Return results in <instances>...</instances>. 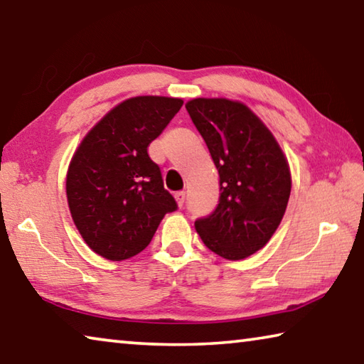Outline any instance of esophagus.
Wrapping results in <instances>:
<instances>
[{
  "label": "esophagus",
  "mask_w": 364,
  "mask_h": 364,
  "mask_svg": "<svg viewBox=\"0 0 364 364\" xmlns=\"http://www.w3.org/2000/svg\"><path fill=\"white\" fill-rule=\"evenodd\" d=\"M175 199L178 202V205L183 207L184 205V200H186V193H184V191H178V193L175 194Z\"/></svg>",
  "instance_id": "34e87169"
}]
</instances>
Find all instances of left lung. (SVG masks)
<instances>
[{"mask_svg":"<svg viewBox=\"0 0 364 364\" xmlns=\"http://www.w3.org/2000/svg\"><path fill=\"white\" fill-rule=\"evenodd\" d=\"M186 110L220 175L218 204L196 220V230L217 255L242 260L260 250L281 223L291 196L287 160L242 102L199 97Z\"/></svg>","mask_w":364,"mask_h":364,"instance_id":"8db88e82","label":"left lung"}]
</instances>
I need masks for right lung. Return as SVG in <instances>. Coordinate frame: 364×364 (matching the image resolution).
Masks as SVG:
<instances>
[{"label": "right lung", "instance_id": "obj_1", "mask_svg": "<svg viewBox=\"0 0 364 364\" xmlns=\"http://www.w3.org/2000/svg\"><path fill=\"white\" fill-rule=\"evenodd\" d=\"M181 106V100L164 96L123 101L73 154L65 183L73 223L107 260H127L144 250L165 213L178 208L147 147Z\"/></svg>", "mask_w": 364, "mask_h": 364}]
</instances>
